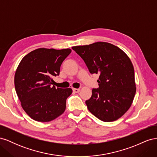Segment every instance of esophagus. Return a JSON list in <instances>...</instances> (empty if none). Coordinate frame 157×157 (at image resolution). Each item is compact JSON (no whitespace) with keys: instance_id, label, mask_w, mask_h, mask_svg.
Here are the masks:
<instances>
[{"instance_id":"esophagus-1","label":"esophagus","mask_w":157,"mask_h":157,"mask_svg":"<svg viewBox=\"0 0 157 157\" xmlns=\"http://www.w3.org/2000/svg\"><path fill=\"white\" fill-rule=\"evenodd\" d=\"M73 91L75 93H78L80 92V89L79 88H73Z\"/></svg>"}]
</instances>
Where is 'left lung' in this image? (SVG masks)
Instances as JSON below:
<instances>
[{
	"label": "left lung",
	"instance_id": "left-lung-1",
	"mask_svg": "<svg viewBox=\"0 0 157 157\" xmlns=\"http://www.w3.org/2000/svg\"><path fill=\"white\" fill-rule=\"evenodd\" d=\"M92 74H99V88L86 101L89 111L99 120L113 122L129 109L136 92L134 66L124 51L105 42L73 46Z\"/></svg>",
	"mask_w": 157,
	"mask_h": 157
}]
</instances>
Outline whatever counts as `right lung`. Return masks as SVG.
Returning a JSON list of instances; mask_svg holds the SVG:
<instances>
[{"label": "right lung", "instance_id": "obj_1", "mask_svg": "<svg viewBox=\"0 0 157 157\" xmlns=\"http://www.w3.org/2000/svg\"><path fill=\"white\" fill-rule=\"evenodd\" d=\"M71 52L70 48H40L23 57L16 69L14 84L21 105L32 119L50 122L64 113L71 88L51 86L53 76Z\"/></svg>", "mask_w": 157, "mask_h": 157}]
</instances>
